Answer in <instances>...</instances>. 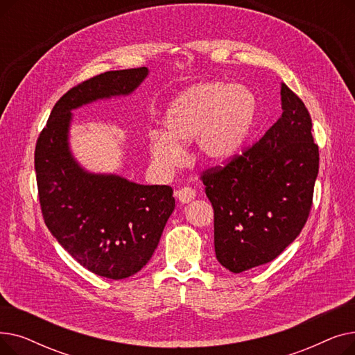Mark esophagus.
<instances>
[{"instance_id":"1","label":"esophagus","mask_w":355,"mask_h":355,"mask_svg":"<svg viewBox=\"0 0 355 355\" xmlns=\"http://www.w3.org/2000/svg\"><path fill=\"white\" fill-rule=\"evenodd\" d=\"M175 197L180 200V202L187 204L196 198V191L193 189L184 187V189H180L178 191H175Z\"/></svg>"}]
</instances>
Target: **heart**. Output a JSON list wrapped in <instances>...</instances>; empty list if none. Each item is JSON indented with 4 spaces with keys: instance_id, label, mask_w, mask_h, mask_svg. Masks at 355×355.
<instances>
[{
    "instance_id": "1",
    "label": "heart",
    "mask_w": 355,
    "mask_h": 355,
    "mask_svg": "<svg viewBox=\"0 0 355 355\" xmlns=\"http://www.w3.org/2000/svg\"><path fill=\"white\" fill-rule=\"evenodd\" d=\"M257 101L248 87L201 82L181 92L161 118L162 132H151L148 149L155 170L171 174L182 162V144L194 142L198 157L221 164L236 157L249 139Z\"/></svg>"
}]
</instances>
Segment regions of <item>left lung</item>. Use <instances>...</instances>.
<instances>
[{
  "label": "left lung",
  "instance_id": "1",
  "mask_svg": "<svg viewBox=\"0 0 355 355\" xmlns=\"http://www.w3.org/2000/svg\"><path fill=\"white\" fill-rule=\"evenodd\" d=\"M282 115L250 149L201 180L214 209V250L233 273L272 262L305 226L320 153L304 102L281 83Z\"/></svg>",
  "mask_w": 355,
  "mask_h": 355
}]
</instances>
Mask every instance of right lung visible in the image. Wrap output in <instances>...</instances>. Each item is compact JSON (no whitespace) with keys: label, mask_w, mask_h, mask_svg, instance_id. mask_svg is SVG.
<instances>
[{"label":"right lung","mask_w":355,"mask_h":355,"mask_svg":"<svg viewBox=\"0 0 355 355\" xmlns=\"http://www.w3.org/2000/svg\"><path fill=\"white\" fill-rule=\"evenodd\" d=\"M148 74V67L106 71L70 89L35 145L46 226L83 268L115 281L135 275L153 257L175 209L173 189L86 170L70 148V128L73 110L132 95Z\"/></svg>","instance_id":"right-lung-1"}]
</instances>
